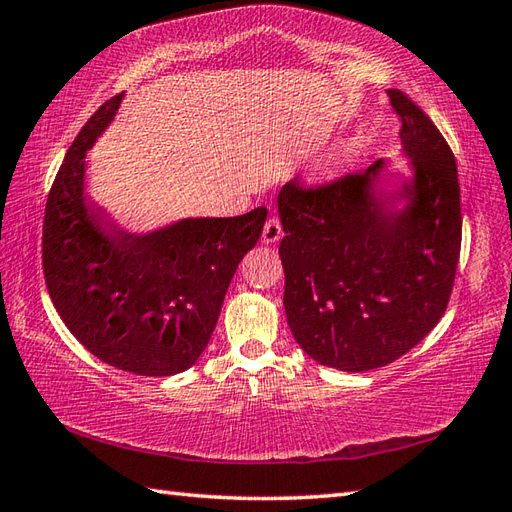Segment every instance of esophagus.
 <instances>
[{"label": "esophagus", "instance_id": "34e87169", "mask_svg": "<svg viewBox=\"0 0 512 512\" xmlns=\"http://www.w3.org/2000/svg\"><path fill=\"white\" fill-rule=\"evenodd\" d=\"M281 237H284V231H281L279 220H275V217H270V220L264 224L262 242H264V244H277Z\"/></svg>", "mask_w": 512, "mask_h": 512}]
</instances>
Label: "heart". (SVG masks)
Here are the masks:
<instances>
[{"mask_svg":"<svg viewBox=\"0 0 512 512\" xmlns=\"http://www.w3.org/2000/svg\"><path fill=\"white\" fill-rule=\"evenodd\" d=\"M358 154H361V147H358L356 140H350V143L341 145L334 151V154H330L323 162H319V165L312 171V178L321 184L339 180L354 167Z\"/></svg>","mask_w":512,"mask_h":512,"instance_id":"b5f03b06","label":"heart"}]
</instances>
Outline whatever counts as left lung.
Returning a JSON list of instances; mask_svg holds the SVG:
<instances>
[{"mask_svg":"<svg viewBox=\"0 0 512 512\" xmlns=\"http://www.w3.org/2000/svg\"><path fill=\"white\" fill-rule=\"evenodd\" d=\"M400 160L317 191L281 187L284 308L299 347L319 365L367 372L407 354L447 310L462 242L455 156L405 94L389 90Z\"/></svg>","mask_w":512,"mask_h":512,"instance_id":"8db88e82","label":"left lung"}]
</instances>
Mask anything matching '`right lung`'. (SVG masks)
<instances>
[{
    "label": "right lung",
    "mask_w": 512,
    "mask_h": 512,
    "mask_svg": "<svg viewBox=\"0 0 512 512\" xmlns=\"http://www.w3.org/2000/svg\"><path fill=\"white\" fill-rule=\"evenodd\" d=\"M123 99L103 103L63 158L43 217V275L59 317L96 358L138 376H173L209 345L228 284L268 211L112 231L85 193V154Z\"/></svg>",
    "instance_id": "obj_1"
}]
</instances>
